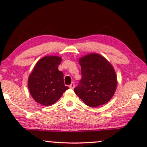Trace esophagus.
I'll return each mask as SVG.
<instances>
[{
	"label": "esophagus",
	"mask_w": 147,
	"mask_h": 147,
	"mask_svg": "<svg viewBox=\"0 0 147 147\" xmlns=\"http://www.w3.org/2000/svg\"><path fill=\"white\" fill-rule=\"evenodd\" d=\"M74 87H75V84H74V82H72V83L69 86V88L70 89H74Z\"/></svg>",
	"instance_id": "34e87169"
}]
</instances>
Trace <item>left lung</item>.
Masks as SVG:
<instances>
[{
    "label": "left lung",
    "instance_id": "1",
    "mask_svg": "<svg viewBox=\"0 0 147 147\" xmlns=\"http://www.w3.org/2000/svg\"><path fill=\"white\" fill-rule=\"evenodd\" d=\"M82 79L74 92L90 107L107 103L115 93L117 78L112 65L103 56L90 53L79 60Z\"/></svg>",
    "mask_w": 147,
    "mask_h": 147
}]
</instances>
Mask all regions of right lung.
I'll return each mask as SVG.
<instances>
[{"label":"right lung","mask_w":147,"mask_h":147,"mask_svg":"<svg viewBox=\"0 0 147 147\" xmlns=\"http://www.w3.org/2000/svg\"><path fill=\"white\" fill-rule=\"evenodd\" d=\"M61 58L46 56L39 60L28 79V88L33 99L41 105L55 103L69 88L63 81V72L58 69Z\"/></svg>","instance_id":"add662e5"}]
</instances>
